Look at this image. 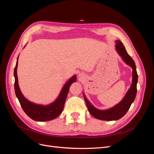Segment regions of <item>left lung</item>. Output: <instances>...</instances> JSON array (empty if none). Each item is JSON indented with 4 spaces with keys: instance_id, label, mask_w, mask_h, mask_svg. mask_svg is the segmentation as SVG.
Wrapping results in <instances>:
<instances>
[{
    "instance_id": "obj_1",
    "label": "left lung",
    "mask_w": 154,
    "mask_h": 154,
    "mask_svg": "<svg viewBox=\"0 0 154 154\" xmlns=\"http://www.w3.org/2000/svg\"><path fill=\"white\" fill-rule=\"evenodd\" d=\"M116 49L119 55L122 58L123 62L132 69V82L127 94L118 104L106 110H99L95 108L83 94V97H84L87 109L90 114L94 118L103 121H114L122 118L127 112L130 106L136 98L137 94L138 75L136 71V64H135L134 60L127 53L122 42L118 40H116Z\"/></svg>"
}]
</instances>
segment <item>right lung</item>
I'll list each match as a JSON object with an SVG mask.
<instances>
[{
    "mask_svg": "<svg viewBox=\"0 0 154 154\" xmlns=\"http://www.w3.org/2000/svg\"><path fill=\"white\" fill-rule=\"evenodd\" d=\"M17 58L16 66L14 69V76H15V91L16 96L20 102V104L25 113L29 117L36 122H47L57 118L62 113L68 94L70 86L73 82H76V76L74 75L65 83L59 96L54 102L48 105H38L27 100L22 94L18 83L17 77Z\"/></svg>",
    "mask_w": 154,
    "mask_h": 154,
    "instance_id": "add662e5",
    "label": "right lung"
}]
</instances>
